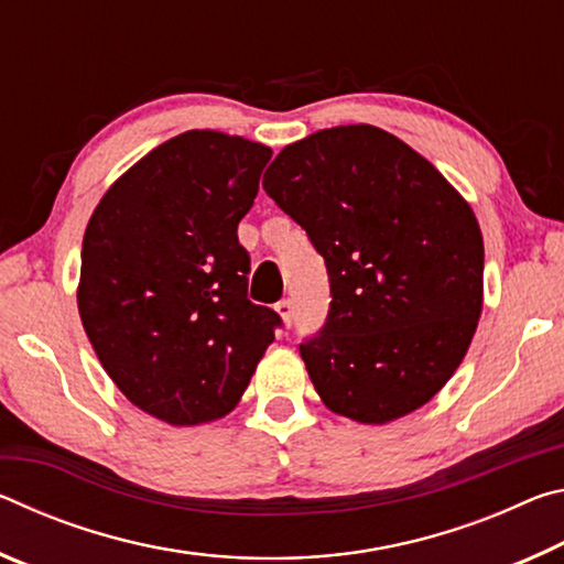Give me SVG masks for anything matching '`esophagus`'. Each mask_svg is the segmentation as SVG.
I'll return each instance as SVG.
<instances>
[{"label": "esophagus", "instance_id": "obj_1", "mask_svg": "<svg viewBox=\"0 0 564 564\" xmlns=\"http://www.w3.org/2000/svg\"><path fill=\"white\" fill-rule=\"evenodd\" d=\"M275 313H279V316H281L283 326L289 328L291 323H293V303H291V301H281V303H275Z\"/></svg>", "mask_w": 564, "mask_h": 564}]
</instances>
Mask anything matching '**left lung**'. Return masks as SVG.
Returning a JSON list of instances; mask_svg holds the SVG:
<instances>
[{
	"label": "left lung",
	"mask_w": 564,
	"mask_h": 564,
	"mask_svg": "<svg viewBox=\"0 0 564 564\" xmlns=\"http://www.w3.org/2000/svg\"><path fill=\"white\" fill-rule=\"evenodd\" d=\"M263 188L326 259L330 311L301 358L323 405L362 425L423 408L482 313V234L431 161L370 123L285 147Z\"/></svg>",
	"instance_id": "left-lung-1"
}]
</instances>
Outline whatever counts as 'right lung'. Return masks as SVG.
Returning <instances> with one entry per match:
<instances>
[{"label":"right lung","mask_w":564,"mask_h":564,"mask_svg":"<svg viewBox=\"0 0 564 564\" xmlns=\"http://www.w3.org/2000/svg\"><path fill=\"white\" fill-rule=\"evenodd\" d=\"M271 149L191 129L123 171L84 231L82 326L129 403L174 427L231 413L279 316L246 299L238 221Z\"/></svg>","instance_id":"add662e5"}]
</instances>
